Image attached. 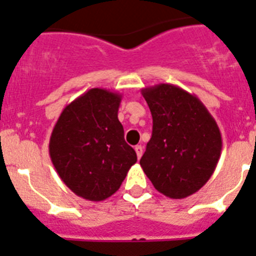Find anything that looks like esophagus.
<instances>
[{"label": "esophagus", "mask_w": 256, "mask_h": 256, "mask_svg": "<svg viewBox=\"0 0 256 256\" xmlns=\"http://www.w3.org/2000/svg\"><path fill=\"white\" fill-rule=\"evenodd\" d=\"M135 152H136L138 158H140L142 154H143V147H142V146H135Z\"/></svg>", "instance_id": "1"}]
</instances>
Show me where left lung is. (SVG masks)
<instances>
[{"instance_id": "1", "label": "left lung", "mask_w": 256, "mask_h": 256, "mask_svg": "<svg viewBox=\"0 0 256 256\" xmlns=\"http://www.w3.org/2000/svg\"><path fill=\"white\" fill-rule=\"evenodd\" d=\"M154 128L140 166L154 188L172 199L200 190L214 174L222 148L218 124L204 104L181 87L142 88Z\"/></svg>"}]
</instances>
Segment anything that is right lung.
Returning a JSON list of instances; mask_svg holds the SVG:
<instances>
[{
  "instance_id": "add662e5",
  "label": "right lung",
  "mask_w": 256,
  "mask_h": 256,
  "mask_svg": "<svg viewBox=\"0 0 256 256\" xmlns=\"http://www.w3.org/2000/svg\"><path fill=\"white\" fill-rule=\"evenodd\" d=\"M121 100L118 92L91 88L66 105L52 132V162L64 184L86 200L112 196L136 162L118 121Z\"/></svg>"
}]
</instances>
